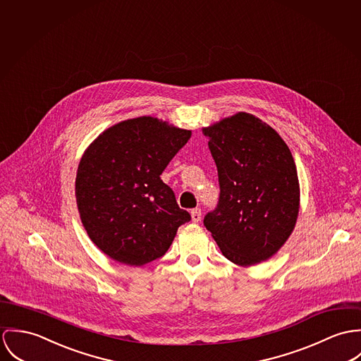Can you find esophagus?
<instances>
[{
    "instance_id": "34e87169",
    "label": "esophagus",
    "mask_w": 361,
    "mask_h": 361,
    "mask_svg": "<svg viewBox=\"0 0 361 361\" xmlns=\"http://www.w3.org/2000/svg\"><path fill=\"white\" fill-rule=\"evenodd\" d=\"M191 217H192V221H195V223L200 221V219H202V212H200V207H195V209L191 210Z\"/></svg>"
}]
</instances>
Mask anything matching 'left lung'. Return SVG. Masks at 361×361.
<instances>
[{
    "instance_id": "1",
    "label": "left lung",
    "mask_w": 361,
    "mask_h": 361,
    "mask_svg": "<svg viewBox=\"0 0 361 361\" xmlns=\"http://www.w3.org/2000/svg\"><path fill=\"white\" fill-rule=\"evenodd\" d=\"M203 134L217 166L220 197L204 219L223 255L238 266L271 257L295 228L299 180L292 154L279 133L240 112Z\"/></svg>"
}]
</instances>
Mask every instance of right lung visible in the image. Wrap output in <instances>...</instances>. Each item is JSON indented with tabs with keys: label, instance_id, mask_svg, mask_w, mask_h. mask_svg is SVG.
Instances as JSON below:
<instances>
[{
	"label": "right lung",
	"instance_id": "1",
	"mask_svg": "<svg viewBox=\"0 0 361 361\" xmlns=\"http://www.w3.org/2000/svg\"><path fill=\"white\" fill-rule=\"evenodd\" d=\"M190 137V130L142 116L112 126L84 152L76 176L81 223L111 259L127 266L157 260L191 220L161 180Z\"/></svg>",
	"mask_w": 361,
	"mask_h": 361
}]
</instances>
